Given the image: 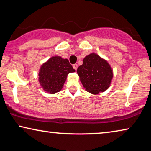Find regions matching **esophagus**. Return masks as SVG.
Here are the masks:
<instances>
[{"label":"esophagus","instance_id":"obj_1","mask_svg":"<svg viewBox=\"0 0 151 151\" xmlns=\"http://www.w3.org/2000/svg\"><path fill=\"white\" fill-rule=\"evenodd\" d=\"M73 66L74 69L76 70V69H77V68H78V65H77V64H74V65H73Z\"/></svg>","mask_w":151,"mask_h":151}]
</instances>
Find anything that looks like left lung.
I'll list each match as a JSON object with an SVG mask.
<instances>
[{"instance_id": "8db88e82", "label": "left lung", "mask_w": 151, "mask_h": 151, "mask_svg": "<svg viewBox=\"0 0 151 151\" xmlns=\"http://www.w3.org/2000/svg\"><path fill=\"white\" fill-rule=\"evenodd\" d=\"M76 72L85 90L94 94L108 89L113 77L109 64L95 53L85 57Z\"/></svg>"}]
</instances>
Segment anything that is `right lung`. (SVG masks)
I'll return each instance as SVG.
<instances>
[{
	"instance_id": "obj_1",
	"label": "right lung",
	"mask_w": 151,
	"mask_h": 151,
	"mask_svg": "<svg viewBox=\"0 0 151 151\" xmlns=\"http://www.w3.org/2000/svg\"><path fill=\"white\" fill-rule=\"evenodd\" d=\"M75 72L68 59L52 57L40 67L39 81L43 90L55 94L63 88L68 73Z\"/></svg>"
}]
</instances>
